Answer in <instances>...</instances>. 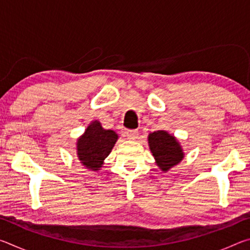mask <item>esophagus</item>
I'll return each instance as SVG.
<instances>
[{
  "label": "esophagus",
  "mask_w": 250,
  "mask_h": 250,
  "mask_svg": "<svg viewBox=\"0 0 250 250\" xmlns=\"http://www.w3.org/2000/svg\"><path fill=\"white\" fill-rule=\"evenodd\" d=\"M125 135L128 137L130 140H135L139 135V131L138 130H125Z\"/></svg>",
  "instance_id": "34e87169"
}]
</instances>
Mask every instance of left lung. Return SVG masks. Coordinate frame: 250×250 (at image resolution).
Wrapping results in <instances>:
<instances>
[{"label": "left lung", "instance_id": "obj_1", "mask_svg": "<svg viewBox=\"0 0 250 250\" xmlns=\"http://www.w3.org/2000/svg\"><path fill=\"white\" fill-rule=\"evenodd\" d=\"M149 146L162 171H167L184 158L182 147L176 139L166 131H155L149 134Z\"/></svg>", "mask_w": 250, "mask_h": 250}]
</instances>
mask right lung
I'll return each mask as SVG.
<instances>
[{"label": "right lung", "instance_id": "add662e5", "mask_svg": "<svg viewBox=\"0 0 250 250\" xmlns=\"http://www.w3.org/2000/svg\"><path fill=\"white\" fill-rule=\"evenodd\" d=\"M118 139L112 130H104L99 121L88 125L83 137L78 139L77 153L82 163L89 170L98 171L104 160L111 152Z\"/></svg>", "mask_w": 250, "mask_h": 250}]
</instances>
